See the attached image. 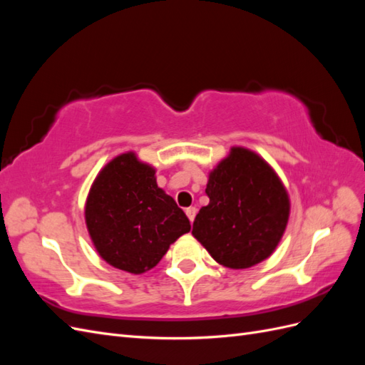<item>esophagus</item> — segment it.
<instances>
[{"label":"esophagus","instance_id":"esophagus-1","mask_svg":"<svg viewBox=\"0 0 365 365\" xmlns=\"http://www.w3.org/2000/svg\"><path fill=\"white\" fill-rule=\"evenodd\" d=\"M196 212H197L196 207H187V208H185V215H187V217L190 219V222H192V224H193V220H195Z\"/></svg>","mask_w":365,"mask_h":365}]
</instances>
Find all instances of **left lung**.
Listing matches in <instances>:
<instances>
[{
	"label": "left lung",
	"mask_w": 365,
	"mask_h": 365,
	"mask_svg": "<svg viewBox=\"0 0 365 365\" xmlns=\"http://www.w3.org/2000/svg\"><path fill=\"white\" fill-rule=\"evenodd\" d=\"M208 205L196 215L192 235L217 263L245 269L268 259L289 219V196L271 165L256 152L231 148L210 172Z\"/></svg>",
	"instance_id": "8db88e82"
}]
</instances>
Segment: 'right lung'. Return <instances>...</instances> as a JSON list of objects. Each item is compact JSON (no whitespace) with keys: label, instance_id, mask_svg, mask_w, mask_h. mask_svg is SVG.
Instances as JSON below:
<instances>
[{"label":"right lung","instance_id":"add662e5","mask_svg":"<svg viewBox=\"0 0 365 365\" xmlns=\"http://www.w3.org/2000/svg\"><path fill=\"white\" fill-rule=\"evenodd\" d=\"M85 222L98 256L130 274L152 269L192 228L158 187L155 169L134 152L121 153L98 172L86 197Z\"/></svg>","mask_w":365,"mask_h":365}]
</instances>
